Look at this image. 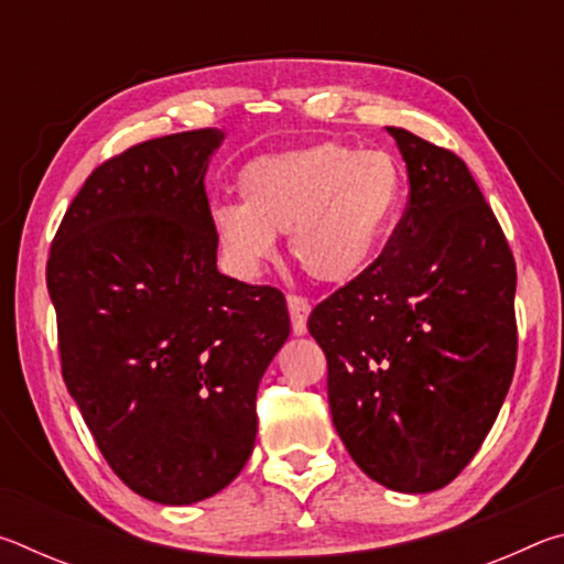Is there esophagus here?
Segmentation results:
<instances>
[{
  "instance_id": "esophagus-1",
  "label": "esophagus",
  "mask_w": 564,
  "mask_h": 564,
  "mask_svg": "<svg viewBox=\"0 0 564 564\" xmlns=\"http://www.w3.org/2000/svg\"><path fill=\"white\" fill-rule=\"evenodd\" d=\"M285 303H289L293 333H295V336H303V333H305V321H308V313H311V303L305 301L303 295H295V293H291L289 299H285Z\"/></svg>"
}]
</instances>
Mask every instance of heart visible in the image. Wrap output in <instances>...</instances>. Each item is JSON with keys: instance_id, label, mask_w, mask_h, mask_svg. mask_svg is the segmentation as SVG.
<instances>
[{"instance_id": "obj_1", "label": "heart", "mask_w": 564, "mask_h": 564, "mask_svg": "<svg viewBox=\"0 0 564 564\" xmlns=\"http://www.w3.org/2000/svg\"><path fill=\"white\" fill-rule=\"evenodd\" d=\"M241 202L212 206L226 259L256 275L289 231L293 261L323 283H346L378 253L400 204V171L386 151L321 141L253 159L238 174Z\"/></svg>"}]
</instances>
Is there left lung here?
<instances>
[{"label":"left lung","instance_id":"8db88e82","mask_svg":"<svg viewBox=\"0 0 564 564\" xmlns=\"http://www.w3.org/2000/svg\"><path fill=\"white\" fill-rule=\"evenodd\" d=\"M408 206L383 253L311 311L346 451L398 492L441 490L490 433L518 360V269L451 149L388 127Z\"/></svg>","mask_w":564,"mask_h":564}]
</instances>
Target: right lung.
<instances>
[{
    "instance_id": "1",
    "label": "right lung",
    "mask_w": 564,
    "mask_h": 564,
    "mask_svg": "<svg viewBox=\"0 0 564 564\" xmlns=\"http://www.w3.org/2000/svg\"><path fill=\"white\" fill-rule=\"evenodd\" d=\"M221 139L169 133L104 161L46 261L64 383L119 480L164 505L241 473L259 380L291 333L279 289L216 269L204 178Z\"/></svg>"
}]
</instances>
